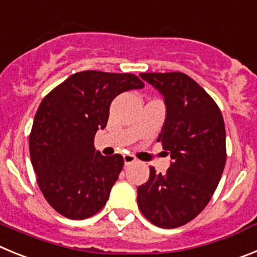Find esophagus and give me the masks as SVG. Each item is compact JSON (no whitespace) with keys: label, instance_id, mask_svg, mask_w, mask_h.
Returning a JSON list of instances; mask_svg holds the SVG:
<instances>
[{"label":"esophagus","instance_id":"1","mask_svg":"<svg viewBox=\"0 0 257 257\" xmlns=\"http://www.w3.org/2000/svg\"><path fill=\"white\" fill-rule=\"evenodd\" d=\"M124 164H125V166L131 165V164L136 163L137 161V159L133 156V155H124Z\"/></svg>","mask_w":257,"mask_h":257}]
</instances>
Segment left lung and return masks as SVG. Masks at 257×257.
I'll return each mask as SVG.
<instances>
[{
    "instance_id": "obj_1",
    "label": "left lung",
    "mask_w": 257,
    "mask_h": 257,
    "mask_svg": "<svg viewBox=\"0 0 257 257\" xmlns=\"http://www.w3.org/2000/svg\"><path fill=\"white\" fill-rule=\"evenodd\" d=\"M165 97L166 120L159 136L172 157L166 174L150 166V178L137 188L147 220L178 228L195 219L211 200L226 161L225 126L220 108L197 82L179 71L141 73Z\"/></svg>"
}]
</instances>
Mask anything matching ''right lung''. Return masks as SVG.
Segmentation results:
<instances>
[{"instance_id":"obj_1","label":"right lung","mask_w":257,"mask_h":257,"mask_svg":"<svg viewBox=\"0 0 257 257\" xmlns=\"http://www.w3.org/2000/svg\"><path fill=\"white\" fill-rule=\"evenodd\" d=\"M142 87L134 74L85 70L42 100L29 136L31 160L42 195L62 216L82 220L106 205L124 159L94 151V136L107 124L115 97Z\"/></svg>"}]
</instances>
